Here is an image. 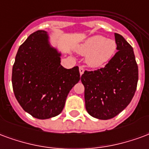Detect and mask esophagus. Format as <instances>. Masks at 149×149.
I'll list each match as a JSON object with an SVG mask.
<instances>
[{"instance_id": "34e87169", "label": "esophagus", "mask_w": 149, "mask_h": 149, "mask_svg": "<svg viewBox=\"0 0 149 149\" xmlns=\"http://www.w3.org/2000/svg\"><path fill=\"white\" fill-rule=\"evenodd\" d=\"M84 68L82 67H79V73H80V75H82V74L84 73Z\"/></svg>"}]
</instances>
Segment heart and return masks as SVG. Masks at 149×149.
I'll use <instances>...</instances> for the list:
<instances>
[{
	"label": "heart",
	"mask_w": 149,
	"mask_h": 149,
	"mask_svg": "<svg viewBox=\"0 0 149 149\" xmlns=\"http://www.w3.org/2000/svg\"><path fill=\"white\" fill-rule=\"evenodd\" d=\"M117 49V43L112 39L102 36L88 38L77 48L81 55H86V63L91 67H99L111 59Z\"/></svg>",
	"instance_id": "obj_1"
}]
</instances>
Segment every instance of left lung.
Masks as SVG:
<instances>
[{"mask_svg": "<svg viewBox=\"0 0 149 149\" xmlns=\"http://www.w3.org/2000/svg\"><path fill=\"white\" fill-rule=\"evenodd\" d=\"M118 52L102 68L86 70L81 77L85 87L86 109L93 118L108 120L127 107L138 82V67L133 49L122 36L114 33Z\"/></svg>", "mask_w": 149, "mask_h": 149, "instance_id": "1", "label": "left lung"}]
</instances>
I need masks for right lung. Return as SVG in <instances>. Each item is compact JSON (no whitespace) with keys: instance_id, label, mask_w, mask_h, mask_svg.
<instances>
[{"instance_id":"add662e5","label":"right lung","mask_w":149,"mask_h":149,"mask_svg":"<svg viewBox=\"0 0 149 149\" xmlns=\"http://www.w3.org/2000/svg\"><path fill=\"white\" fill-rule=\"evenodd\" d=\"M61 55L43 30L30 35L18 49L12 74L14 94L34 118L43 120L59 114L70 91L80 80L79 67L64 68Z\"/></svg>"}]
</instances>
